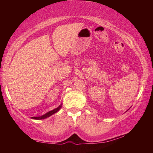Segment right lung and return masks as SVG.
<instances>
[{"label":"right lung","instance_id":"right-lung-1","mask_svg":"<svg viewBox=\"0 0 153 153\" xmlns=\"http://www.w3.org/2000/svg\"><path fill=\"white\" fill-rule=\"evenodd\" d=\"M61 107H62V105H60L58 107V108H55V109H54L53 110H51V111L47 112V114H45L43 115V116H39V117H31V118L36 119V120H42V119H45V118H48V117H49L51 115H53V114H54L57 112L58 110L60 109Z\"/></svg>","mask_w":153,"mask_h":153}]
</instances>
